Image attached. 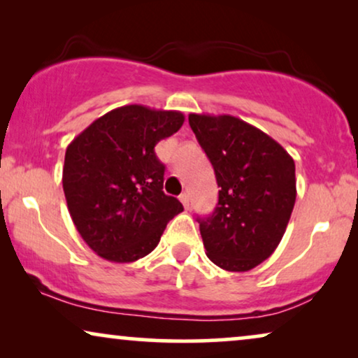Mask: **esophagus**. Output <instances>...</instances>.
<instances>
[{
	"instance_id": "34e87169",
	"label": "esophagus",
	"mask_w": 358,
	"mask_h": 358,
	"mask_svg": "<svg viewBox=\"0 0 358 358\" xmlns=\"http://www.w3.org/2000/svg\"><path fill=\"white\" fill-rule=\"evenodd\" d=\"M180 202H182V205H184V208H189V202H190V197H189V194L187 192H184V194H180Z\"/></svg>"
}]
</instances>
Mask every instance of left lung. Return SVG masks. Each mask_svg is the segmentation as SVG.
Segmentation results:
<instances>
[{
    "mask_svg": "<svg viewBox=\"0 0 358 358\" xmlns=\"http://www.w3.org/2000/svg\"><path fill=\"white\" fill-rule=\"evenodd\" d=\"M189 125L220 187L215 212L197 218L207 256L228 272L251 271L285 233L296 200L295 161L238 117L189 114Z\"/></svg>",
    "mask_w": 358,
    "mask_h": 358,
    "instance_id": "left-lung-1",
    "label": "left lung"
}]
</instances>
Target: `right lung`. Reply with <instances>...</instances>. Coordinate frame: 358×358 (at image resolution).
<instances>
[{"mask_svg":"<svg viewBox=\"0 0 358 358\" xmlns=\"http://www.w3.org/2000/svg\"><path fill=\"white\" fill-rule=\"evenodd\" d=\"M184 124L178 110L122 106L68 145L63 192L73 223L97 256L135 262L158 246L166 224L184 210L163 192L158 141Z\"/></svg>","mask_w":358,"mask_h":358,"instance_id":"obj_1","label":"right lung"}]
</instances>
